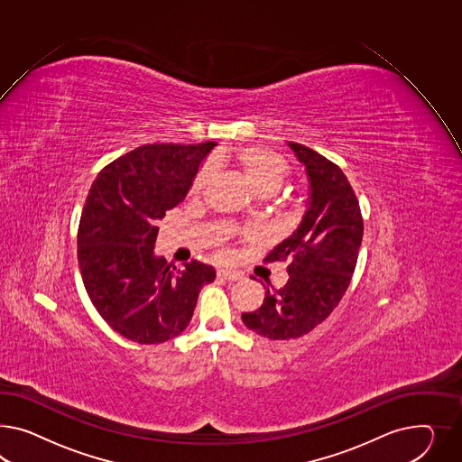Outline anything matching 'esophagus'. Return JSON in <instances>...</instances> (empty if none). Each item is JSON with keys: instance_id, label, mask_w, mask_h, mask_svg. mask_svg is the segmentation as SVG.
Segmentation results:
<instances>
[{"instance_id": "obj_1", "label": "esophagus", "mask_w": 462, "mask_h": 462, "mask_svg": "<svg viewBox=\"0 0 462 462\" xmlns=\"http://www.w3.org/2000/svg\"><path fill=\"white\" fill-rule=\"evenodd\" d=\"M217 275L220 277V279H225V281H230V282H234V281H238L242 275L236 273V271H228V269H218L217 271Z\"/></svg>"}]
</instances>
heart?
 I'll list each match as a JSON object with an SVG mask.
<instances>
[{
	"mask_svg": "<svg viewBox=\"0 0 462 462\" xmlns=\"http://www.w3.org/2000/svg\"><path fill=\"white\" fill-rule=\"evenodd\" d=\"M213 162L237 168L247 180L250 188L259 197L275 193L284 183L289 173V166L284 158H281L273 151L261 150V148L222 151L213 158ZM210 178H212V166L205 164L191 183V189H189L191 195H199L208 185Z\"/></svg>",
	"mask_w": 462,
	"mask_h": 462,
	"instance_id": "1",
	"label": "heart"
}]
</instances>
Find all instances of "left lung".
Here are the masks:
<instances>
[{
    "mask_svg": "<svg viewBox=\"0 0 462 462\" xmlns=\"http://www.w3.org/2000/svg\"><path fill=\"white\" fill-rule=\"evenodd\" d=\"M310 180V201L300 226L263 263H287L286 286L265 289L259 310L242 321L269 339L310 333L337 308L355 273L362 245L360 205L345 173L311 148L287 143Z\"/></svg>",
    "mask_w": 462,
    "mask_h": 462,
    "instance_id": "1",
    "label": "left lung"
}]
</instances>
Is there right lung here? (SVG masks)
<instances>
[{
    "label": "right lung",
    "instance_id": "obj_1",
    "mask_svg": "<svg viewBox=\"0 0 462 462\" xmlns=\"http://www.w3.org/2000/svg\"><path fill=\"white\" fill-rule=\"evenodd\" d=\"M217 143L144 144L107 164L92 187L77 234L88 298L102 319L141 345L181 335L212 265L176 269L154 255L158 222L187 197L199 164Z\"/></svg>",
    "mask_w": 462,
    "mask_h": 462
}]
</instances>
